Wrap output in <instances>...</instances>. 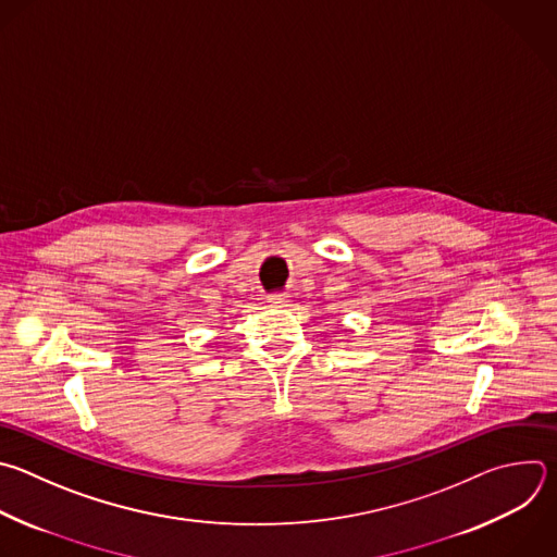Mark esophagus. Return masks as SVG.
Here are the masks:
<instances>
[{
  "label": "esophagus",
  "mask_w": 557,
  "mask_h": 557,
  "mask_svg": "<svg viewBox=\"0 0 557 557\" xmlns=\"http://www.w3.org/2000/svg\"><path fill=\"white\" fill-rule=\"evenodd\" d=\"M286 301H288V295H284V293H273V295H269V304L275 306V308H284Z\"/></svg>",
  "instance_id": "obj_1"
}]
</instances>
